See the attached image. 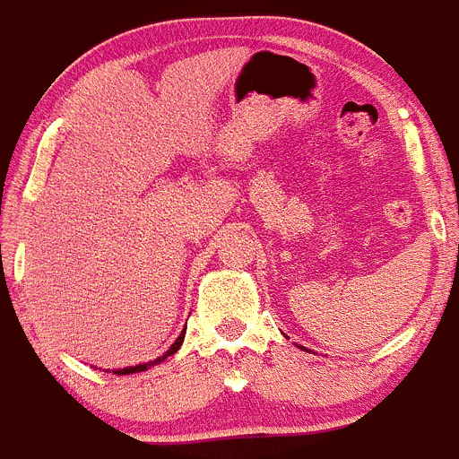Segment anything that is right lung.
<instances>
[{"label": "right lung", "mask_w": 459, "mask_h": 459, "mask_svg": "<svg viewBox=\"0 0 459 459\" xmlns=\"http://www.w3.org/2000/svg\"><path fill=\"white\" fill-rule=\"evenodd\" d=\"M184 332H186V330H184ZM184 332H182V334H179V336H178V342L172 343V346H170V348H168V351H166V352H163V355H161V357H159V359H154V361H147V364H138V367H127V368H116V371H113V373H116V376H129V373L147 371V368H150V367H154V364H159V361H163V359H166V357H170V355H172V352H178V351H179V346H182V342H184Z\"/></svg>", "instance_id": "obj_1"}]
</instances>
